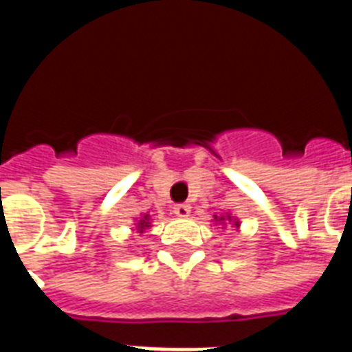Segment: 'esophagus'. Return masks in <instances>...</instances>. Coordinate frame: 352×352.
Returning <instances> with one entry per match:
<instances>
[{"label": "esophagus", "instance_id": "obj_1", "mask_svg": "<svg viewBox=\"0 0 352 352\" xmlns=\"http://www.w3.org/2000/svg\"><path fill=\"white\" fill-rule=\"evenodd\" d=\"M173 214H175L177 217H188V215H190V204H175V206H173Z\"/></svg>", "mask_w": 352, "mask_h": 352}]
</instances>
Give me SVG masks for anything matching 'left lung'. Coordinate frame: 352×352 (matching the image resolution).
<instances>
[{
	"instance_id": "obj_1",
	"label": "left lung",
	"mask_w": 352,
	"mask_h": 352,
	"mask_svg": "<svg viewBox=\"0 0 352 352\" xmlns=\"http://www.w3.org/2000/svg\"><path fill=\"white\" fill-rule=\"evenodd\" d=\"M214 221H215V225H234L235 228H239V221L235 219V217H232L230 214H226V215H214Z\"/></svg>"
}]
</instances>
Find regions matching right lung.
<instances>
[{"instance_id":"1","label":"right lung","mask_w":352,"mask_h":352,"mask_svg":"<svg viewBox=\"0 0 352 352\" xmlns=\"http://www.w3.org/2000/svg\"><path fill=\"white\" fill-rule=\"evenodd\" d=\"M149 226H151V215H149V214L142 215V219L137 223V232H138V234H142L144 230H148Z\"/></svg>"}]
</instances>
